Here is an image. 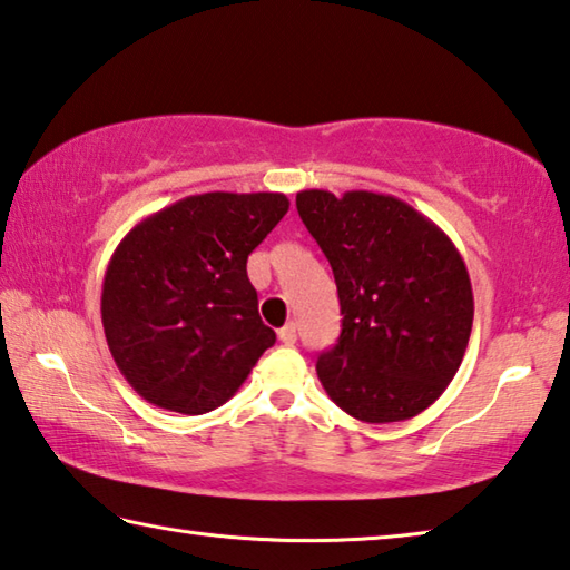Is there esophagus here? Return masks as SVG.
Here are the masks:
<instances>
[{
  "label": "esophagus",
  "instance_id": "1",
  "mask_svg": "<svg viewBox=\"0 0 570 570\" xmlns=\"http://www.w3.org/2000/svg\"><path fill=\"white\" fill-rule=\"evenodd\" d=\"M277 337H279V343H285V345H293V343L297 341V327H295V323H287L285 327H279Z\"/></svg>",
  "mask_w": 570,
  "mask_h": 570
}]
</instances>
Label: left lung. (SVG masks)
I'll return each mask as SVG.
<instances>
[{
  "instance_id": "1",
  "label": "left lung",
  "mask_w": 570,
  "mask_h": 570,
  "mask_svg": "<svg viewBox=\"0 0 570 570\" xmlns=\"http://www.w3.org/2000/svg\"><path fill=\"white\" fill-rule=\"evenodd\" d=\"M297 213L333 267L343 331L317 357L331 401L363 423H397L443 395L473 327L461 253L393 195L303 189Z\"/></svg>"
}]
</instances>
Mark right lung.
I'll return each instance as SVG.
<instances>
[{
	"instance_id": "right-lung-1",
	"label": "right lung",
	"mask_w": 570,
	"mask_h": 570,
	"mask_svg": "<svg viewBox=\"0 0 570 570\" xmlns=\"http://www.w3.org/2000/svg\"><path fill=\"white\" fill-rule=\"evenodd\" d=\"M283 193L189 195L125 235L102 283V327L119 373L183 415L237 393L275 331L259 321L247 255L285 217Z\"/></svg>"
}]
</instances>
